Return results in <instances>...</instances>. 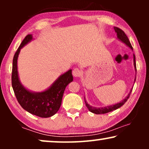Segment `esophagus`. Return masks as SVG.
Here are the masks:
<instances>
[{
	"mask_svg": "<svg viewBox=\"0 0 149 149\" xmlns=\"http://www.w3.org/2000/svg\"><path fill=\"white\" fill-rule=\"evenodd\" d=\"M72 74L75 77H80L82 75V71L76 68L72 70Z\"/></svg>",
	"mask_w": 149,
	"mask_h": 149,
	"instance_id": "esophagus-1",
	"label": "esophagus"
}]
</instances>
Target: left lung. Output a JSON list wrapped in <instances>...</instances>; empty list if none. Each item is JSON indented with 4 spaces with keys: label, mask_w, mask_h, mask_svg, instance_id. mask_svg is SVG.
I'll use <instances>...</instances> for the list:
<instances>
[{
    "label": "left lung",
    "mask_w": 149,
    "mask_h": 149,
    "mask_svg": "<svg viewBox=\"0 0 149 149\" xmlns=\"http://www.w3.org/2000/svg\"><path fill=\"white\" fill-rule=\"evenodd\" d=\"M114 30H115V32L117 33V38H119L120 40H121L122 42H124V43H125L126 45H127L128 47H129L131 48L132 49H133V47H132V45H131V43H130V40H129V39H128L127 36H126L125 32H124L121 29H120V28H117V27H114ZM134 68H135V70H136V58H135V55H134ZM135 81H136V78H135V80H134V83H135ZM132 91V88L131 89V90H130L129 94L127 95V97H126L125 99H123L121 102H120L119 103L116 104L108 106V107H102V108H96V107H93L89 104H87V102L86 101H85V105H86L87 108L89 109V111L91 112V113H94V114H97V115H100V114L108 113H109V112L115 111V110L119 109V108L122 107V106H123L124 104H125L126 102H127L128 98L130 97V94H131ZM84 99H85V97H84Z\"/></svg>",
    "instance_id": "1"
}]
</instances>
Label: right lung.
Segmentation results:
<instances>
[{
    "instance_id": "add662e5",
    "label": "right lung",
    "mask_w": 149,
    "mask_h": 149,
    "mask_svg": "<svg viewBox=\"0 0 149 149\" xmlns=\"http://www.w3.org/2000/svg\"><path fill=\"white\" fill-rule=\"evenodd\" d=\"M32 39V34H28L14 55L11 75L12 87L18 102L24 110L39 117L47 118L54 115L60 109L66 87L73 81L72 70L61 75L45 91L34 93L27 90L21 84L18 77L17 58L20 49Z\"/></svg>"
}]
</instances>
